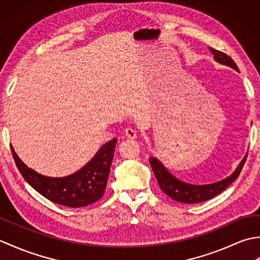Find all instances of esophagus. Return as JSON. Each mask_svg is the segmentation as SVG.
Listing matches in <instances>:
<instances>
[{"label": "esophagus", "instance_id": "esophagus-1", "mask_svg": "<svg viewBox=\"0 0 260 260\" xmlns=\"http://www.w3.org/2000/svg\"><path fill=\"white\" fill-rule=\"evenodd\" d=\"M124 132H125V135H126L127 139H136V137H137L136 129L132 128V127H127V128Z\"/></svg>", "mask_w": 260, "mask_h": 260}]
</instances>
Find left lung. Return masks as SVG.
<instances>
[{"mask_svg":"<svg viewBox=\"0 0 260 260\" xmlns=\"http://www.w3.org/2000/svg\"><path fill=\"white\" fill-rule=\"evenodd\" d=\"M210 51L213 53L215 61L222 63L224 66H228V67L238 71L237 64L235 63L233 59L227 56V54L221 51L215 50L213 48H210ZM247 155L244 157V159H242L240 164L238 165V168L236 169L235 172L230 176H227V178L221 181L214 182V183L204 185L186 183V182H183L179 180L178 178H175L172 173L169 172L168 169L165 168L156 157H150V164L154 174H155L157 183L165 194H168L171 199H173V200L182 203H200L218 196L219 193H221L223 190L227 189V187L238 178L242 168H244L245 165Z\"/></svg>","mask_w":260,"mask_h":260,"instance_id":"8db88e82","label":"left lung"}]
</instances>
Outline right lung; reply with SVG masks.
<instances>
[{
	"label": "right lung",
	"instance_id": "right-lung-1",
	"mask_svg": "<svg viewBox=\"0 0 260 260\" xmlns=\"http://www.w3.org/2000/svg\"><path fill=\"white\" fill-rule=\"evenodd\" d=\"M116 142L117 139L106 143L84 168L63 178H51L38 173L21 161L12 146L11 151L23 179L41 196L64 207L81 208L98 201L104 196Z\"/></svg>",
	"mask_w": 260,
	"mask_h": 260
}]
</instances>
